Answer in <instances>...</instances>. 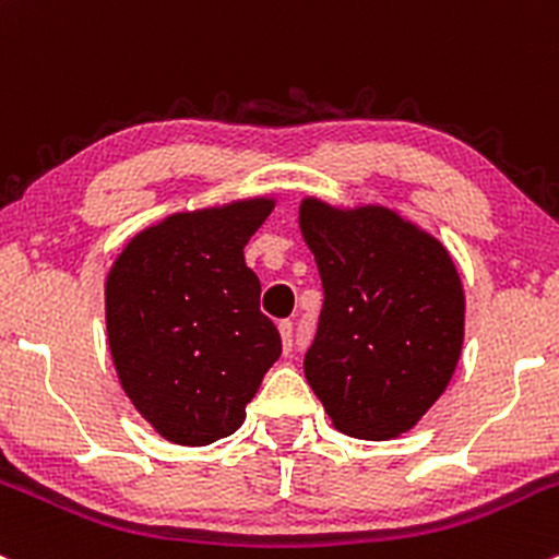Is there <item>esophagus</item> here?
<instances>
[{"label": "esophagus", "instance_id": "obj_1", "mask_svg": "<svg viewBox=\"0 0 559 559\" xmlns=\"http://www.w3.org/2000/svg\"><path fill=\"white\" fill-rule=\"evenodd\" d=\"M278 332L281 340H284V350H292V343H295V324H292V321H281Z\"/></svg>", "mask_w": 559, "mask_h": 559}]
</instances>
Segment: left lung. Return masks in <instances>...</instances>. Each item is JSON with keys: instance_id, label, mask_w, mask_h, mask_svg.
<instances>
[{"instance_id": "8db88e82", "label": "left lung", "mask_w": 559, "mask_h": 559, "mask_svg": "<svg viewBox=\"0 0 559 559\" xmlns=\"http://www.w3.org/2000/svg\"><path fill=\"white\" fill-rule=\"evenodd\" d=\"M299 230L324 284L305 378L337 431L393 439L450 385L466 295L439 238L385 205L302 198Z\"/></svg>"}]
</instances>
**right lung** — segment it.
<instances>
[{"label": "right lung", "mask_w": 559, "mask_h": 559, "mask_svg": "<svg viewBox=\"0 0 559 559\" xmlns=\"http://www.w3.org/2000/svg\"><path fill=\"white\" fill-rule=\"evenodd\" d=\"M275 198L179 211L126 243L104 286L122 391L163 439L203 448L246 420L281 334L260 310L243 246Z\"/></svg>", "instance_id": "right-lung-1"}]
</instances>
